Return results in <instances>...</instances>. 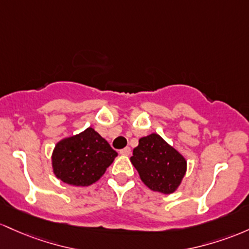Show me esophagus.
Segmentation results:
<instances>
[{"instance_id": "1", "label": "esophagus", "mask_w": 249, "mask_h": 249, "mask_svg": "<svg viewBox=\"0 0 249 249\" xmlns=\"http://www.w3.org/2000/svg\"><path fill=\"white\" fill-rule=\"evenodd\" d=\"M120 154H121V155H125V156L130 155V148H129V147L124 148V149L120 150Z\"/></svg>"}]
</instances>
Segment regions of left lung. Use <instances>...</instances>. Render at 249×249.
I'll use <instances>...</instances> for the list:
<instances>
[{"instance_id": "left-lung-1", "label": "left lung", "mask_w": 249, "mask_h": 249, "mask_svg": "<svg viewBox=\"0 0 249 249\" xmlns=\"http://www.w3.org/2000/svg\"><path fill=\"white\" fill-rule=\"evenodd\" d=\"M130 161L144 185L163 194L177 191L187 169L185 158L155 133L139 140Z\"/></svg>"}]
</instances>
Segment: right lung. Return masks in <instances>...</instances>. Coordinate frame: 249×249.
<instances>
[{"label": "right lung", "mask_w": 249, "mask_h": 249, "mask_svg": "<svg viewBox=\"0 0 249 249\" xmlns=\"http://www.w3.org/2000/svg\"><path fill=\"white\" fill-rule=\"evenodd\" d=\"M117 153L93 128L60 141L53 152V169L64 183L89 186L105 174Z\"/></svg>", "instance_id": "obj_1"}]
</instances>
